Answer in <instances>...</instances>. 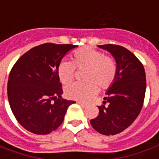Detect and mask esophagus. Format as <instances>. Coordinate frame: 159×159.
<instances>
[{
	"label": "esophagus",
	"mask_w": 159,
	"mask_h": 159,
	"mask_svg": "<svg viewBox=\"0 0 159 159\" xmlns=\"http://www.w3.org/2000/svg\"><path fill=\"white\" fill-rule=\"evenodd\" d=\"M77 103H78V104H80V105H81L82 107H84V108L87 107V104H85V103H84L83 102H80V101H78V102H77Z\"/></svg>",
	"instance_id": "1"
}]
</instances>
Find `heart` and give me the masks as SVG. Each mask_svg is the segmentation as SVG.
I'll list each match as a JSON object with an SVG mask.
<instances>
[{"mask_svg": "<svg viewBox=\"0 0 159 159\" xmlns=\"http://www.w3.org/2000/svg\"><path fill=\"white\" fill-rule=\"evenodd\" d=\"M73 63L61 61L57 67V75L63 84L71 83L75 75V67L79 70L86 69L84 80L86 84H72L65 88L68 98L87 102L98 93L99 86L108 89L115 82L117 66L115 60L104 56L102 51L92 48H80L72 55Z\"/></svg>", "mask_w": 159, "mask_h": 159, "instance_id": "1", "label": "heart"}]
</instances>
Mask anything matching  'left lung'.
Listing matches in <instances>:
<instances>
[{
    "label": "left lung",
    "mask_w": 159,
    "mask_h": 159,
    "mask_svg": "<svg viewBox=\"0 0 159 159\" xmlns=\"http://www.w3.org/2000/svg\"><path fill=\"white\" fill-rule=\"evenodd\" d=\"M98 48L114 57L117 75L107 89L103 105L98 106L99 115L90 120V125L102 135H116L128 128L142 110L146 89L145 71L141 61L127 48L114 44L98 45Z\"/></svg>",
    "instance_id": "left-lung-1"
}]
</instances>
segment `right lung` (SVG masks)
I'll return each mask as SVG.
<instances>
[{
    "label": "right lung",
    "mask_w": 159,
    "mask_h": 159,
    "mask_svg": "<svg viewBox=\"0 0 159 159\" xmlns=\"http://www.w3.org/2000/svg\"><path fill=\"white\" fill-rule=\"evenodd\" d=\"M76 47L44 43L26 52L12 68L7 82L9 105L16 120L30 132L46 135L56 130L75 102L61 98L57 67Z\"/></svg>",
    "instance_id": "1"
}]
</instances>
